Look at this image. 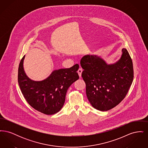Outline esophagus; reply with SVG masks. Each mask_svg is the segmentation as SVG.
<instances>
[{"label":"esophagus","mask_w":148,"mask_h":148,"mask_svg":"<svg viewBox=\"0 0 148 148\" xmlns=\"http://www.w3.org/2000/svg\"><path fill=\"white\" fill-rule=\"evenodd\" d=\"M82 71H83V69L82 68V67L80 66L79 69L78 71H77V73H78L79 76L80 77H81V76H82Z\"/></svg>","instance_id":"esophagus-1"}]
</instances>
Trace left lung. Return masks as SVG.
Here are the masks:
<instances>
[{
    "label": "left lung",
    "mask_w": 148,
    "mask_h": 148,
    "mask_svg": "<svg viewBox=\"0 0 148 148\" xmlns=\"http://www.w3.org/2000/svg\"><path fill=\"white\" fill-rule=\"evenodd\" d=\"M80 65L86 96L95 109L109 110L125 97L134 78L133 62L126 49H122L121 56L115 63L108 64L100 56L86 55Z\"/></svg>",
    "instance_id": "8db88e82"
}]
</instances>
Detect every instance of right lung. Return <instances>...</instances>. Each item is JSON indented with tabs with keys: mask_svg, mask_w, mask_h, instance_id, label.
Masks as SVG:
<instances>
[{
	"mask_svg": "<svg viewBox=\"0 0 148 148\" xmlns=\"http://www.w3.org/2000/svg\"><path fill=\"white\" fill-rule=\"evenodd\" d=\"M23 57L18 68V80L21 92L29 104L35 110L52 115L59 112L63 106L68 88L79 78L77 64L70 68L54 71L42 81H34L26 75Z\"/></svg>",
	"mask_w": 148,
	"mask_h": 148,
	"instance_id": "1",
	"label": "right lung"
}]
</instances>
